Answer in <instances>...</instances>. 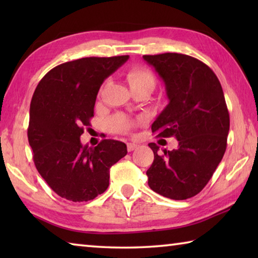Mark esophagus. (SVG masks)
Masks as SVG:
<instances>
[{
	"label": "esophagus",
	"instance_id": "34e87169",
	"mask_svg": "<svg viewBox=\"0 0 258 258\" xmlns=\"http://www.w3.org/2000/svg\"><path fill=\"white\" fill-rule=\"evenodd\" d=\"M139 146L137 145V143H127V150L128 151H133V150H135L137 149Z\"/></svg>",
	"mask_w": 258,
	"mask_h": 258
}]
</instances>
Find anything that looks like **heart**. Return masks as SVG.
Returning <instances> with one entry per match:
<instances>
[{
	"mask_svg": "<svg viewBox=\"0 0 258 258\" xmlns=\"http://www.w3.org/2000/svg\"><path fill=\"white\" fill-rule=\"evenodd\" d=\"M126 78H127L131 89H132V87L147 86L150 87L151 90H154V87L156 85V78L154 74L143 67H134L132 69H130L127 74H126ZM109 124H110V127L113 131L119 133H128L131 128L135 125L132 119H130L123 115H117L115 117H112V118L109 120Z\"/></svg>",
	"mask_w": 258,
	"mask_h": 258,
	"instance_id": "heart-1",
	"label": "heart"
}]
</instances>
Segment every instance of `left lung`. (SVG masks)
<instances>
[{"instance_id":"left-lung-1","label":"left lung","mask_w":258,"mask_h":258,"mask_svg":"<svg viewBox=\"0 0 258 258\" xmlns=\"http://www.w3.org/2000/svg\"><path fill=\"white\" fill-rule=\"evenodd\" d=\"M165 84L168 104L151 125L158 137L175 138L176 149L149 143L154 163L147 171L150 189L184 200L202 191L226 149L230 116L221 83L202 61L181 53L143 55Z\"/></svg>"}]
</instances>
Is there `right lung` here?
Here are the masks:
<instances>
[{"label": "right lung", "instance_id": "add662e5", "mask_svg": "<svg viewBox=\"0 0 258 258\" xmlns=\"http://www.w3.org/2000/svg\"><path fill=\"white\" fill-rule=\"evenodd\" d=\"M128 58L90 56L61 63L35 90L28 142L38 173L61 198L82 203L103 194L109 169L127 154L124 142L108 139L92 148L82 145L81 135L94 116L100 86Z\"/></svg>", "mask_w": 258, "mask_h": 258}]
</instances>
